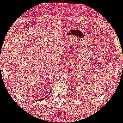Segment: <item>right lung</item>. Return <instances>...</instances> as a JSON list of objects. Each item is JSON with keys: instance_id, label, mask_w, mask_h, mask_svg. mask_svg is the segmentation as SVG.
Instances as JSON below:
<instances>
[{"instance_id": "obj_1", "label": "right lung", "mask_w": 123, "mask_h": 123, "mask_svg": "<svg viewBox=\"0 0 123 123\" xmlns=\"http://www.w3.org/2000/svg\"><path fill=\"white\" fill-rule=\"evenodd\" d=\"M49 93H50V92H49V93L48 94V95H49ZM46 97H47V96H46ZM44 98H42V99H40V100H42V99H44Z\"/></svg>"}]
</instances>
